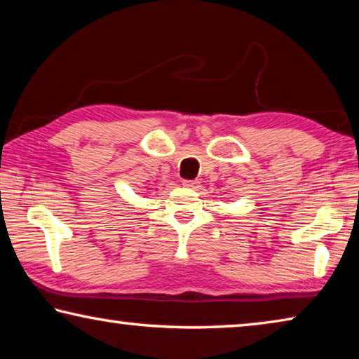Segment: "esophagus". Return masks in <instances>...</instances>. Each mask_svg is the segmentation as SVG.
<instances>
[{
  "label": "esophagus",
  "instance_id": "1",
  "mask_svg": "<svg viewBox=\"0 0 359 359\" xmlns=\"http://www.w3.org/2000/svg\"><path fill=\"white\" fill-rule=\"evenodd\" d=\"M198 184H199V182H196V180H184V182H182V185H184L185 188H196Z\"/></svg>",
  "mask_w": 359,
  "mask_h": 359
}]
</instances>
